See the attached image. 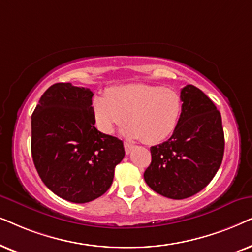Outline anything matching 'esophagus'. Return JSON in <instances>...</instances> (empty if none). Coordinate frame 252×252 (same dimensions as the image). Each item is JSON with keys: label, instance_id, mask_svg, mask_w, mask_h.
<instances>
[{"label": "esophagus", "instance_id": "34e87169", "mask_svg": "<svg viewBox=\"0 0 252 252\" xmlns=\"http://www.w3.org/2000/svg\"><path fill=\"white\" fill-rule=\"evenodd\" d=\"M133 149V145L131 143H128V142H124V150H126V153L129 154L130 152H131Z\"/></svg>", "mask_w": 252, "mask_h": 252}]
</instances>
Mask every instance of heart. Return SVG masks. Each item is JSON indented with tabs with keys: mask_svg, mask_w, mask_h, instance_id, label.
Returning <instances> with one entry per match:
<instances>
[{
	"mask_svg": "<svg viewBox=\"0 0 252 252\" xmlns=\"http://www.w3.org/2000/svg\"><path fill=\"white\" fill-rule=\"evenodd\" d=\"M92 108L96 126L103 133L110 135L115 126L128 120L130 126L124 135L146 144H158L176 130L183 100L179 92L165 86L131 84L94 96Z\"/></svg>",
	"mask_w": 252,
	"mask_h": 252,
	"instance_id": "1",
	"label": "heart"
}]
</instances>
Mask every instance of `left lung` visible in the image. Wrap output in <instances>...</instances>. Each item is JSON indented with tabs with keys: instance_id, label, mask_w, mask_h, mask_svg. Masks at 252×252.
I'll return each instance as SVG.
<instances>
[{
	"instance_id": "1",
	"label": "left lung",
	"mask_w": 252,
	"mask_h": 252,
	"mask_svg": "<svg viewBox=\"0 0 252 252\" xmlns=\"http://www.w3.org/2000/svg\"><path fill=\"white\" fill-rule=\"evenodd\" d=\"M183 110L172 137L151 147L152 161L144 173L151 189L172 199L203 190L222 162L224 136L220 112L198 87L181 90Z\"/></svg>"
}]
</instances>
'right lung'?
I'll return each mask as SVG.
<instances>
[{
  "mask_svg": "<svg viewBox=\"0 0 252 252\" xmlns=\"http://www.w3.org/2000/svg\"><path fill=\"white\" fill-rule=\"evenodd\" d=\"M93 92L56 83L31 117L33 162L45 186L61 198L83 204L102 196L124 158L123 142L95 128Z\"/></svg>",
  "mask_w": 252,
  "mask_h": 252,
  "instance_id": "1",
  "label": "right lung"
}]
</instances>
